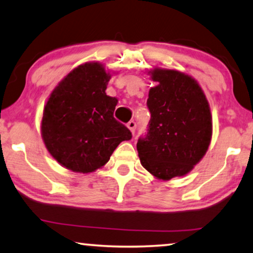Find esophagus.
<instances>
[{"label":"esophagus","mask_w":253,"mask_h":253,"mask_svg":"<svg viewBox=\"0 0 253 253\" xmlns=\"http://www.w3.org/2000/svg\"><path fill=\"white\" fill-rule=\"evenodd\" d=\"M127 127H128V129L131 131V134L134 135L135 130H136V123H135L134 120H130V122L127 124Z\"/></svg>","instance_id":"1"}]
</instances>
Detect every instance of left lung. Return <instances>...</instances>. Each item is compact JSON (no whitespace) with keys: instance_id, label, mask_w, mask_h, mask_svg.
I'll use <instances>...</instances> for the list:
<instances>
[{"instance_id":"left-lung-1","label":"left lung","mask_w":253,"mask_h":253,"mask_svg":"<svg viewBox=\"0 0 253 253\" xmlns=\"http://www.w3.org/2000/svg\"><path fill=\"white\" fill-rule=\"evenodd\" d=\"M157 83L149 90V134L138 139L141 165L161 180L187 175L209 149L212 116L195 78L175 69L146 71Z\"/></svg>"}]
</instances>
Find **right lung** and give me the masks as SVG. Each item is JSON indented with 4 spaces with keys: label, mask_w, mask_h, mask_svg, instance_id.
Segmentation results:
<instances>
[{
    "label": "right lung",
    "mask_w": 253,
    "mask_h": 253,
    "mask_svg": "<svg viewBox=\"0 0 253 253\" xmlns=\"http://www.w3.org/2000/svg\"><path fill=\"white\" fill-rule=\"evenodd\" d=\"M114 74L97 61L79 65L58 83L44 105L45 148L71 171L101 169L117 146L131 138L129 129L114 118L118 99L105 93Z\"/></svg>",
    "instance_id": "right-lung-1"
}]
</instances>
